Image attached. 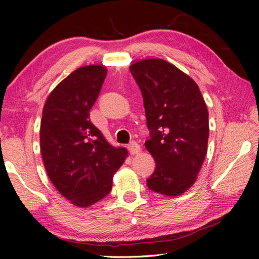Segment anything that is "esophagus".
Wrapping results in <instances>:
<instances>
[{"instance_id": "esophagus-1", "label": "esophagus", "mask_w": 259, "mask_h": 259, "mask_svg": "<svg viewBox=\"0 0 259 259\" xmlns=\"http://www.w3.org/2000/svg\"><path fill=\"white\" fill-rule=\"evenodd\" d=\"M127 149L131 154H137L140 152V146L136 142H132L131 144H128Z\"/></svg>"}]
</instances>
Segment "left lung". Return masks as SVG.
<instances>
[{
	"instance_id": "left-lung-1",
	"label": "left lung",
	"mask_w": 259,
	"mask_h": 259,
	"mask_svg": "<svg viewBox=\"0 0 259 259\" xmlns=\"http://www.w3.org/2000/svg\"><path fill=\"white\" fill-rule=\"evenodd\" d=\"M144 98L150 139L145 146L155 161L147 179L150 190L177 197L195 183L208 142V111L189 75L163 59L130 67Z\"/></svg>"
}]
</instances>
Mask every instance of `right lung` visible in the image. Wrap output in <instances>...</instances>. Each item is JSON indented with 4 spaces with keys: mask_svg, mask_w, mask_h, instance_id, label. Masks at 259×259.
I'll use <instances>...</instances> for the list:
<instances>
[{
    "mask_svg": "<svg viewBox=\"0 0 259 259\" xmlns=\"http://www.w3.org/2000/svg\"><path fill=\"white\" fill-rule=\"evenodd\" d=\"M104 66L81 67L53 90L43 108L40 146L55 188L75 206L88 207L112 189L115 171L127 156L109 144L90 120L106 79Z\"/></svg>",
    "mask_w": 259,
    "mask_h": 259,
    "instance_id": "obj_1",
    "label": "right lung"
}]
</instances>
